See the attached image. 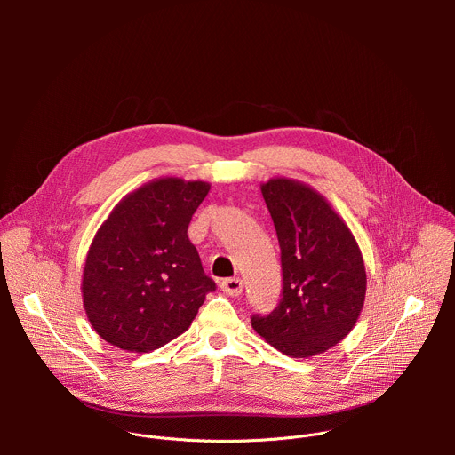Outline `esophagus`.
<instances>
[{"label":"esophagus","instance_id":"esophagus-1","mask_svg":"<svg viewBox=\"0 0 455 455\" xmlns=\"http://www.w3.org/2000/svg\"><path fill=\"white\" fill-rule=\"evenodd\" d=\"M221 290L227 293V295H230V297H239L241 293H243V281L239 279V277H232V279H225V281H221Z\"/></svg>","mask_w":455,"mask_h":455}]
</instances>
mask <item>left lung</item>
I'll return each instance as SVG.
<instances>
[{"mask_svg":"<svg viewBox=\"0 0 455 455\" xmlns=\"http://www.w3.org/2000/svg\"><path fill=\"white\" fill-rule=\"evenodd\" d=\"M281 246L283 293L251 328L291 358L337 346L360 316L365 300L362 251L344 220L311 187L274 178L261 185Z\"/></svg>","mask_w":455,"mask_h":455,"instance_id":"left-lung-1","label":"left lung"}]
</instances>
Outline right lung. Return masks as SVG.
I'll return each instance as SVG.
<instances>
[{
    "instance_id": "add662e5",
    "label": "right lung",
    "mask_w": 455,
    "mask_h": 455,
    "mask_svg": "<svg viewBox=\"0 0 455 455\" xmlns=\"http://www.w3.org/2000/svg\"><path fill=\"white\" fill-rule=\"evenodd\" d=\"M207 181L160 178L111 211L90 246L83 302L93 330L124 351L149 353L188 330L216 283L187 228Z\"/></svg>"
}]
</instances>
